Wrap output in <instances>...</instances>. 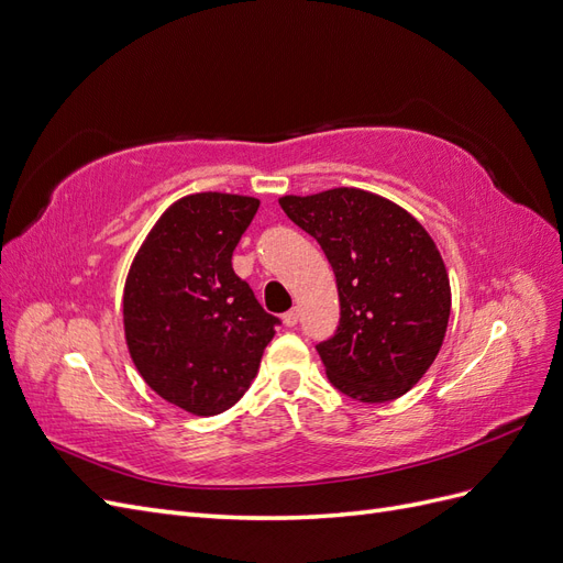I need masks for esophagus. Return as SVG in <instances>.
I'll use <instances>...</instances> for the list:
<instances>
[{"label": "esophagus", "instance_id": "34e87169", "mask_svg": "<svg viewBox=\"0 0 563 563\" xmlns=\"http://www.w3.org/2000/svg\"><path fill=\"white\" fill-rule=\"evenodd\" d=\"M282 319H284V323H286L288 329H294L296 323H298V310H288V312H286Z\"/></svg>", "mask_w": 563, "mask_h": 563}]
</instances>
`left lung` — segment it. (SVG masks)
Instances as JSON below:
<instances>
[{"instance_id": "obj_1", "label": "left lung", "mask_w": 563, "mask_h": 563, "mask_svg": "<svg viewBox=\"0 0 563 563\" xmlns=\"http://www.w3.org/2000/svg\"><path fill=\"white\" fill-rule=\"evenodd\" d=\"M333 267L340 321L317 352L343 395L383 404L406 395L437 360L451 286L432 236L395 201L356 187L282 197Z\"/></svg>"}]
</instances>
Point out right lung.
I'll return each mask as SVG.
<instances>
[{"mask_svg": "<svg viewBox=\"0 0 563 563\" xmlns=\"http://www.w3.org/2000/svg\"><path fill=\"white\" fill-rule=\"evenodd\" d=\"M261 201L199 192L168 207L129 269L124 333L131 360L157 395L195 416L244 397L275 335L232 251Z\"/></svg>", "mask_w": 563, "mask_h": 563, "instance_id": "1", "label": "right lung"}]
</instances>
